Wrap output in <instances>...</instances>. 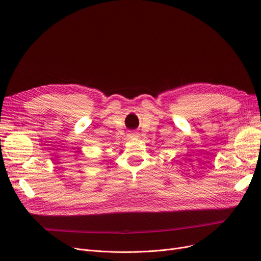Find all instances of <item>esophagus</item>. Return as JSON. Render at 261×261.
<instances>
[{"mask_svg":"<svg viewBox=\"0 0 261 261\" xmlns=\"http://www.w3.org/2000/svg\"><path fill=\"white\" fill-rule=\"evenodd\" d=\"M138 135H139V134H138L137 132H133V133H130V134H129V136H130V137H134V138L138 137Z\"/></svg>","mask_w":261,"mask_h":261,"instance_id":"obj_1","label":"esophagus"}]
</instances>
